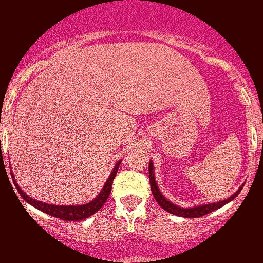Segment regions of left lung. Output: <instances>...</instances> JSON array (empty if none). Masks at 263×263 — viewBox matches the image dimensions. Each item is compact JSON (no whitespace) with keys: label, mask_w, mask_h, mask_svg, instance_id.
Segmentation results:
<instances>
[{"label":"left lung","mask_w":263,"mask_h":263,"mask_svg":"<svg viewBox=\"0 0 263 263\" xmlns=\"http://www.w3.org/2000/svg\"><path fill=\"white\" fill-rule=\"evenodd\" d=\"M149 184H151V190H152V194L155 197L156 201L159 204V206H162L163 209L168 213L173 214V215L177 216H182V218H200V216L206 215V214L211 213L214 210H218L219 208L224 206L225 204L230 203L231 200H234L235 198L237 197L238 193L241 192V189L243 188V184L240 186V189L237 190L235 194H232L230 198L225 199V200L218 201V203H210V204H205V205H199V206H194V208H180L178 205L173 204L172 201L168 200L164 195L162 194L161 190H159L158 185L156 183V178H155V173H153V163L152 161L149 162Z\"/></svg>","instance_id":"left-lung-1"}]
</instances>
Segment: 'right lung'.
<instances>
[{
    "mask_svg": "<svg viewBox=\"0 0 263 263\" xmlns=\"http://www.w3.org/2000/svg\"><path fill=\"white\" fill-rule=\"evenodd\" d=\"M120 164H121V161H119L115 164L112 172H111V176L108 177V179L105 183L104 188L99 195L96 197L93 200L90 201L87 204H83V205H53V204H47V203H42V201L35 200V199H32L31 197L26 194L22 189L20 188V185L16 183V179H13L14 185L18 190V193L28 204H31L32 206H34L35 209L43 211V213L48 214V215H52L54 218H58L62 220H66V221H79V220H84L87 219L89 216L93 215L98 210L101 209V206L106 203L108 195L111 193V188H112V182L116 177L117 171H119ZM12 174V173H11ZM13 178V176H12Z\"/></svg>",
    "mask_w": 263,
    "mask_h": 263,
    "instance_id": "add662e5",
    "label": "right lung"
}]
</instances>
